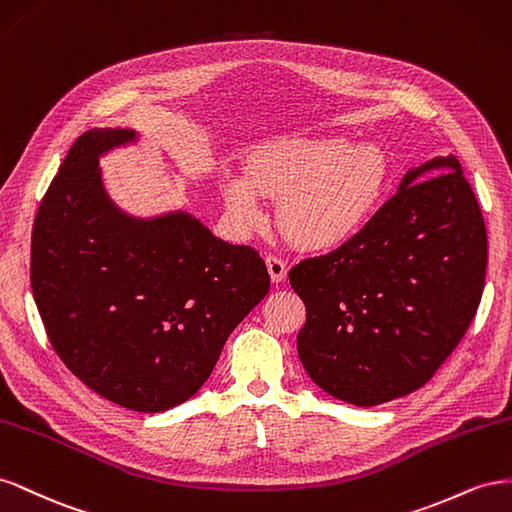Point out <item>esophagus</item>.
<instances>
[{"label": "esophagus", "instance_id": "esophagus-1", "mask_svg": "<svg viewBox=\"0 0 512 512\" xmlns=\"http://www.w3.org/2000/svg\"><path fill=\"white\" fill-rule=\"evenodd\" d=\"M266 266H268V272H270V279H272L274 283L285 281V276H287V261H285L283 257L274 255V253L266 255Z\"/></svg>", "mask_w": 512, "mask_h": 512}]
</instances>
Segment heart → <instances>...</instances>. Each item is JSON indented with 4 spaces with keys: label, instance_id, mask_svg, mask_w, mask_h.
<instances>
[{
    "label": "heart",
    "instance_id": "1",
    "mask_svg": "<svg viewBox=\"0 0 512 512\" xmlns=\"http://www.w3.org/2000/svg\"><path fill=\"white\" fill-rule=\"evenodd\" d=\"M390 184V160L373 143L343 137H298L268 143L246 175H227L223 199L244 231L266 221L264 197L281 199L279 221L304 248L337 246L367 225Z\"/></svg>",
    "mask_w": 512,
    "mask_h": 512
}]
</instances>
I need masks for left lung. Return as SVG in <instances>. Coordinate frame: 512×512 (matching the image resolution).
Here are the masks:
<instances>
[{
	"label": "left lung",
	"mask_w": 512,
	"mask_h": 512,
	"mask_svg": "<svg viewBox=\"0 0 512 512\" xmlns=\"http://www.w3.org/2000/svg\"><path fill=\"white\" fill-rule=\"evenodd\" d=\"M485 270V218L457 156L412 169L354 238L289 270L304 371L360 407L425 386L470 328Z\"/></svg>",
	"instance_id": "8db88e82"
}]
</instances>
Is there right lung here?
<instances>
[{
	"label": "right lung",
	"mask_w": 512,
	"mask_h": 512,
	"mask_svg": "<svg viewBox=\"0 0 512 512\" xmlns=\"http://www.w3.org/2000/svg\"><path fill=\"white\" fill-rule=\"evenodd\" d=\"M133 139L92 128L72 143L36 212L29 281L66 367L100 397L154 414L206 384L270 276L253 246L184 212L139 221L115 208L98 156Z\"/></svg>",
	"instance_id": "1"
}]
</instances>
